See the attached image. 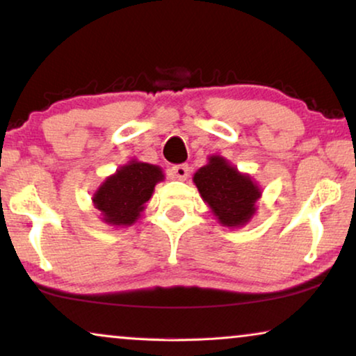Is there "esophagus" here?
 Listing matches in <instances>:
<instances>
[{
  "instance_id": "esophagus-1",
  "label": "esophagus",
  "mask_w": 356,
  "mask_h": 356,
  "mask_svg": "<svg viewBox=\"0 0 356 356\" xmlns=\"http://www.w3.org/2000/svg\"><path fill=\"white\" fill-rule=\"evenodd\" d=\"M172 177L177 178V179H186L189 177V165L186 163H181V165H175V167H172Z\"/></svg>"
}]
</instances>
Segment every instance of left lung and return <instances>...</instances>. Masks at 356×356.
Instances as JSON below:
<instances>
[{
  "label": "left lung",
  "mask_w": 356,
  "mask_h": 356,
  "mask_svg": "<svg viewBox=\"0 0 356 356\" xmlns=\"http://www.w3.org/2000/svg\"><path fill=\"white\" fill-rule=\"evenodd\" d=\"M193 181L222 225L243 227L254 216L259 186L220 155L209 157L207 165L194 173Z\"/></svg>",
  "instance_id": "left-lung-1"
}]
</instances>
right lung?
<instances>
[{"mask_svg":"<svg viewBox=\"0 0 356 356\" xmlns=\"http://www.w3.org/2000/svg\"><path fill=\"white\" fill-rule=\"evenodd\" d=\"M163 178L162 168L157 165L131 160L100 184L92 201L105 223L115 227L133 225L144 211L145 202L152 197L155 184Z\"/></svg>","mask_w":356,"mask_h":356,"instance_id":"obj_1","label":"right lung"}]
</instances>
